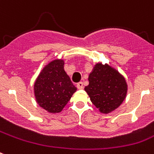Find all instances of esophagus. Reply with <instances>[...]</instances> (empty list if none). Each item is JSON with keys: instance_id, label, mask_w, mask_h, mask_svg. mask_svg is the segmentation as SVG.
<instances>
[{"instance_id": "obj_1", "label": "esophagus", "mask_w": 154, "mask_h": 154, "mask_svg": "<svg viewBox=\"0 0 154 154\" xmlns=\"http://www.w3.org/2000/svg\"><path fill=\"white\" fill-rule=\"evenodd\" d=\"M77 86L78 89L82 90V89H83V88H84V84H83V82H79V83H77Z\"/></svg>"}]
</instances>
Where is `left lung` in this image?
Here are the masks:
<instances>
[{
	"label": "left lung",
	"mask_w": 154,
	"mask_h": 154,
	"mask_svg": "<svg viewBox=\"0 0 154 154\" xmlns=\"http://www.w3.org/2000/svg\"><path fill=\"white\" fill-rule=\"evenodd\" d=\"M88 80L85 92L101 113H111L125 100L128 93L126 79L108 64L98 62L94 64Z\"/></svg>",
	"instance_id": "1"
}]
</instances>
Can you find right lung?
Segmentation results:
<instances>
[{
  "label": "right lung",
  "instance_id": "right-lung-1",
  "mask_svg": "<svg viewBox=\"0 0 154 154\" xmlns=\"http://www.w3.org/2000/svg\"><path fill=\"white\" fill-rule=\"evenodd\" d=\"M64 67V60H52L44 65L34 83L36 103L49 113L61 112L77 90Z\"/></svg>",
  "mask_w": 154,
  "mask_h": 154
}]
</instances>
